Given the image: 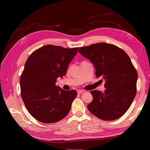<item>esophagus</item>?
<instances>
[{"label":"esophagus","instance_id":"1","mask_svg":"<svg viewBox=\"0 0 150 150\" xmlns=\"http://www.w3.org/2000/svg\"><path fill=\"white\" fill-rule=\"evenodd\" d=\"M83 92H84V91L79 90H78V91H77V93H78V94H81V93H83Z\"/></svg>","mask_w":150,"mask_h":150}]
</instances>
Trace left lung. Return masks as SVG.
Segmentation results:
<instances>
[{"mask_svg": "<svg viewBox=\"0 0 150 150\" xmlns=\"http://www.w3.org/2000/svg\"><path fill=\"white\" fill-rule=\"evenodd\" d=\"M79 52L93 64L97 77L106 82L104 92L91 91L88 109L104 120L119 119L131 106L137 93L138 74L129 56L113 44L100 42L79 47Z\"/></svg>", "mask_w": 150, "mask_h": 150, "instance_id": "left-lung-1", "label": "left lung"}]
</instances>
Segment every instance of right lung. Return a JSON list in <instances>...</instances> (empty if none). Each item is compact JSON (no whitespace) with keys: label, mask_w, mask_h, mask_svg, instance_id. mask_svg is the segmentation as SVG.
I'll use <instances>...</instances> for the list:
<instances>
[{"label":"right lung","mask_w":150,"mask_h":150,"mask_svg":"<svg viewBox=\"0 0 150 150\" xmlns=\"http://www.w3.org/2000/svg\"><path fill=\"white\" fill-rule=\"evenodd\" d=\"M77 52L78 47L46 45L28 57L20 79L21 95L28 112L36 120L57 122L69 112L77 91L63 90L55 83L57 78L66 75Z\"/></svg>","instance_id":"right-lung-1"}]
</instances>
